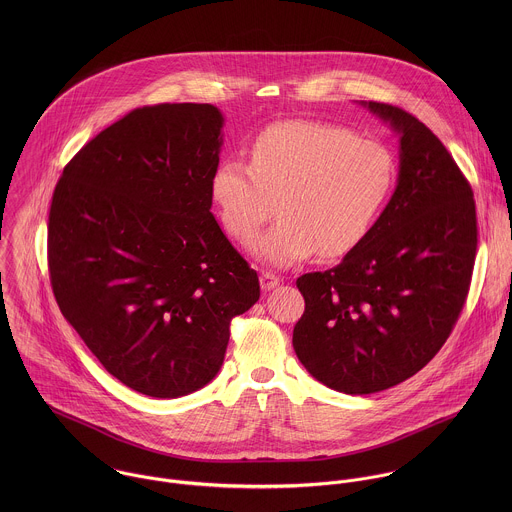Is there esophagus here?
I'll return each instance as SVG.
<instances>
[{
	"label": "esophagus",
	"instance_id": "obj_1",
	"mask_svg": "<svg viewBox=\"0 0 512 512\" xmlns=\"http://www.w3.org/2000/svg\"><path fill=\"white\" fill-rule=\"evenodd\" d=\"M280 282H282V278L276 276V274H272V272H262V274H260V286H262L264 292L274 290L276 286H280Z\"/></svg>",
	"mask_w": 512,
	"mask_h": 512
}]
</instances>
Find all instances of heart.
<instances>
[{"instance_id": "b5f03b06", "label": "heart", "mask_w": 512, "mask_h": 512, "mask_svg": "<svg viewBox=\"0 0 512 512\" xmlns=\"http://www.w3.org/2000/svg\"><path fill=\"white\" fill-rule=\"evenodd\" d=\"M396 157L349 128L288 120L264 128L250 144V163L222 159L211 195L226 234L248 244L274 211L280 220L252 246L262 262L288 268L319 252L327 260L357 250L396 185Z\"/></svg>"}]
</instances>
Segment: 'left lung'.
Instances as JSON below:
<instances>
[{
  "mask_svg": "<svg viewBox=\"0 0 512 512\" xmlns=\"http://www.w3.org/2000/svg\"><path fill=\"white\" fill-rule=\"evenodd\" d=\"M363 104L400 136L396 191L357 250L295 282L305 299L295 355L313 378L345 394L396 386L438 355L477 254L473 191L451 153L406 110Z\"/></svg>",
  "mask_w": 512,
  "mask_h": 512,
  "instance_id": "8db88e82",
  "label": "left lung"
}]
</instances>
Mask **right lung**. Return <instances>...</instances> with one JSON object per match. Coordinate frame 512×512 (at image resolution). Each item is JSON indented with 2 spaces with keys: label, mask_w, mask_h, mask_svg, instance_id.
<instances>
[{
  "label": "right lung",
  "mask_w": 512,
  "mask_h": 512,
  "mask_svg": "<svg viewBox=\"0 0 512 512\" xmlns=\"http://www.w3.org/2000/svg\"><path fill=\"white\" fill-rule=\"evenodd\" d=\"M222 114L213 104L136 108L63 169L49 211L61 313L112 376L153 398L209 384L258 274L213 217Z\"/></svg>",
  "instance_id": "obj_1"
}]
</instances>
